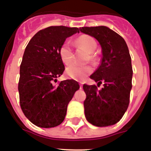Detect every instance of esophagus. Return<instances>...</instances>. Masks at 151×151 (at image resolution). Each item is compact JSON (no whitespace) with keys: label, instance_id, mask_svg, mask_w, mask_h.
Instances as JSON below:
<instances>
[{"label":"esophagus","instance_id":"34e87169","mask_svg":"<svg viewBox=\"0 0 151 151\" xmlns=\"http://www.w3.org/2000/svg\"><path fill=\"white\" fill-rule=\"evenodd\" d=\"M82 86H83L82 83H80V88H82Z\"/></svg>","mask_w":151,"mask_h":151}]
</instances>
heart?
Masks as SVG:
<instances>
[{"mask_svg":"<svg viewBox=\"0 0 151 151\" xmlns=\"http://www.w3.org/2000/svg\"><path fill=\"white\" fill-rule=\"evenodd\" d=\"M77 47H82L88 53H92L97 47V42L93 37L88 35L78 36L74 41ZM59 55L64 64L68 65L73 60V52L69 41H65L59 49ZM90 57L94 59V56L91 54ZM92 73L90 66H80L78 64H71L66 69V74L70 78L76 80H83L88 75Z\"/></svg>","mask_w":151,"mask_h":151,"instance_id":"obj_1","label":"heart"}]
</instances>
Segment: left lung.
<instances>
[{"label":"left lung","instance_id":"8db88e82","mask_svg":"<svg viewBox=\"0 0 151 151\" xmlns=\"http://www.w3.org/2000/svg\"><path fill=\"white\" fill-rule=\"evenodd\" d=\"M79 30L98 41L102 58L98 69L90 76L97 83L84 84L86 119L92 125L104 127L117 123L127 110L132 89V67L125 40L106 26L82 27ZM104 83L103 89H98Z\"/></svg>","mask_w":151,"mask_h":151}]
</instances>
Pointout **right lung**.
<instances>
[{"label":"right lung","mask_w":151,"mask_h":151,"mask_svg":"<svg viewBox=\"0 0 151 151\" xmlns=\"http://www.w3.org/2000/svg\"><path fill=\"white\" fill-rule=\"evenodd\" d=\"M78 28L50 26L33 36L24 52L18 90L24 115L34 125L52 128L63 122L67 106L79 85L75 80L57 82L65 66L59 49Z\"/></svg>","instance_id":"add662e5"}]
</instances>
